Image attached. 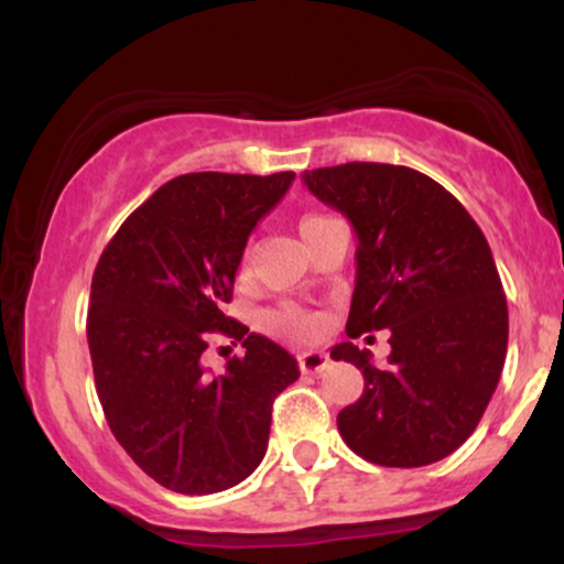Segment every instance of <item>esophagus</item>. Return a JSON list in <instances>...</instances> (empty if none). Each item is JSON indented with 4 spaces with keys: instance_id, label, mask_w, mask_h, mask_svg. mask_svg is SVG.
<instances>
[{
    "instance_id": "esophagus-1",
    "label": "esophagus",
    "mask_w": 564,
    "mask_h": 564,
    "mask_svg": "<svg viewBox=\"0 0 564 564\" xmlns=\"http://www.w3.org/2000/svg\"><path fill=\"white\" fill-rule=\"evenodd\" d=\"M328 355L321 352V349H307V352L300 355V368L302 373H321L326 371Z\"/></svg>"
}]
</instances>
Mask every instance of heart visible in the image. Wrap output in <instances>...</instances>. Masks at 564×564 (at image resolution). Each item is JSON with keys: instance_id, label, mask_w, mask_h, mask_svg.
Wrapping results in <instances>:
<instances>
[{"instance_id": "heart-1", "label": "heart", "mask_w": 564, "mask_h": 564, "mask_svg": "<svg viewBox=\"0 0 564 564\" xmlns=\"http://www.w3.org/2000/svg\"><path fill=\"white\" fill-rule=\"evenodd\" d=\"M321 215H307L300 223V230L304 232L307 228H313L315 223H321ZM246 264V262H243ZM264 328L273 334H289V336H300V339H304V336H313L318 334L321 328V321L315 318V315L304 313V310L300 307H281V310H270L268 315L262 318Z\"/></svg>"}]
</instances>
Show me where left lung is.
Wrapping results in <instances>:
<instances>
[{"label": "left lung", "mask_w": 564, "mask_h": 564, "mask_svg": "<svg viewBox=\"0 0 564 564\" xmlns=\"http://www.w3.org/2000/svg\"><path fill=\"white\" fill-rule=\"evenodd\" d=\"M358 236L347 336L390 328L384 368L352 341L332 349L364 371V394L339 411L345 443L379 467H426L480 424L509 341L494 254L469 212L426 174L352 161L302 174Z\"/></svg>", "instance_id": "8db88e82"}]
</instances>
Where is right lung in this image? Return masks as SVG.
<instances>
[{"label":"right lung","instance_id":"right-lung-1","mask_svg":"<svg viewBox=\"0 0 564 564\" xmlns=\"http://www.w3.org/2000/svg\"><path fill=\"white\" fill-rule=\"evenodd\" d=\"M294 177H174L124 219L95 268L87 341L97 398L121 448L174 494L246 480L268 451L273 400L300 379L294 355L223 313L251 230ZM215 330L247 349L217 378L199 364Z\"/></svg>","mask_w":564,"mask_h":564}]
</instances>
